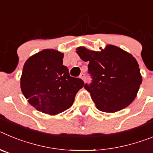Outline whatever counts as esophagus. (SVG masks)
Wrapping results in <instances>:
<instances>
[{
    "mask_svg": "<svg viewBox=\"0 0 153 153\" xmlns=\"http://www.w3.org/2000/svg\"><path fill=\"white\" fill-rule=\"evenodd\" d=\"M79 77H80L82 79H83V80H85V78H86V74H83H83H81L80 76H79Z\"/></svg>",
    "mask_w": 153,
    "mask_h": 153,
    "instance_id": "esophagus-1",
    "label": "esophagus"
}]
</instances>
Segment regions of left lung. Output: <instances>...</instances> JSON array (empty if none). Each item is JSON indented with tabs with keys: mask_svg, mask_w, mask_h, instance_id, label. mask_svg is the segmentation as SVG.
Instances as JSON below:
<instances>
[{
	"mask_svg": "<svg viewBox=\"0 0 153 153\" xmlns=\"http://www.w3.org/2000/svg\"><path fill=\"white\" fill-rule=\"evenodd\" d=\"M76 53L89 62L92 78L84 88L90 93L96 106L105 113H115L128 106L136 98L142 83L139 64L123 50L108 45L100 52L78 47Z\"/></svg>",
	"mask_w": 153,
	"mask_h": 153,
	"instance_id": "1",
	"label": "left lung"
}]
</instances>
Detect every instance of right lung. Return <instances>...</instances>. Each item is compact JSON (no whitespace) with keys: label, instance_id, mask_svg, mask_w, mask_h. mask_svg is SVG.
Here are the masks:
<instances>
[{"label":"right lung","instance_id":"obj_1","mask_svg":"<svg viewBox=\"0 0 153 153\" xmlns=\"http://www.w3.org/2000/svg\"><path fill=\"white\" fill-rule=\"evenodd\" d=\"M63 58V53L47 49L24 63L21 90L30 104L42 113L56 115L68 109L84 86L81 79L70 76Z\"/></svg>","mask_w":153,"mask_h":153}]
</instances>
